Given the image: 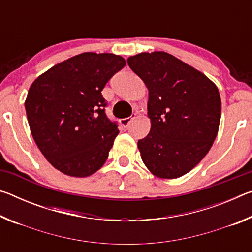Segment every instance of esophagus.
Listing matches in <instances>:
<instances>
[{
    "mask_svg": "<svg viewBox=\"0 0 252 252\" xmlns=\"http://www.w3.org/2000/svg\"><path fill=\"white\" fill-rule=\"evenodd\" d=\"M134 118V116H132V117H129V118H125V119H121L120 120V123H121V126H123V127H126L127 126L130 125V122L132 121V119Z\"/></svg>",
    "mask_w": 252,
    "mask_h": 252,
    "instance_id": "1",
    "label": "esophagus"
}]
</instances>
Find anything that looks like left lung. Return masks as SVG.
Masks as SVG:
<instances>
[{"label": "left lung", "instance_id": "obj_1", "mask_svg": "<svg viewBox=\"0 0 252 252\" xmlns=\"http://www.w3.org/2000/svg\"><path fill=\"white\" fill-rule=\"evenodd\" d=\"M127 64L149 90L151 129L138 141L143 163L158 178L182 177L206 157L218 134V88L167 52L139 53Z\"/></svg>", "mask_w": 252, "mask_h": 252}]
</instances>
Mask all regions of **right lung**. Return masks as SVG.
I'll use <instances>...</instances> for the list:
<instances>
[{
  "label": "right lung",
  "mask_w": 252,
  "mask_h": 252,
  "mask_svg": "<svg viewBox=\"0 0 252 252\" xmlns=\"http://www.w3.org/2000/svg\"><path fill=\"white\" fill-rule=\"evenodd\" d=\"M125 65L120 55L81 53L52 66L30 87L25 100L30 130L59 171L89 177L108 159L119 130L105 116L101 91Z\"/></svg>",
  "instance_id": "obj_1"
}]
</instances>
